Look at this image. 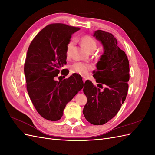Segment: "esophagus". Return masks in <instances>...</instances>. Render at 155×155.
Returning <instances> with one entry per match:
<instances>
[{
    "label": "esophagus",
    "instance_id": "1",
    "mask_svg": "<svg viewBox=\"0 0 155 155\" xmlns=\"http://www.w3.org/2000/svg\"><path fill=\"white\" fill-rule=\"evenodd\" d=\"M83 82L85 83V81L87 80V78L86 77H83Z\"/></svg>",
    "mask_w": 155,
    "mask_h": 155
}]
</instances>
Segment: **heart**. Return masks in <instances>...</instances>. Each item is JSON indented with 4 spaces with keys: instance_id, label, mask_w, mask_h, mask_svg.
<instances>
[{
    "instance_id": "1",
    "label": "heart",
    "mask_w": 155,
    "mask_h": 155,
    "mask_svg": "<svg viewBox=\"0 0 155 155\" xmlns=\"http://www.w3.org/2000/svg\"><path fill=\"white\" fill-rule=\"evenodd\" d=\"M75 43H76L75 40L72 39L68 43L67 46V56H69L70 54H71V51L75 45ZM81 43L83 45L85 46V48L89 51H94L96 49V41L90 35L83 36L81 38ZM91 68L92 67L91 64L83 62H76L70 66V70H71L72 72L79 74L80 75H83V76H85V75L87 74L88 72Z\"/></svg>"
}]
</instances>
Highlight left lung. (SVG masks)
I'll use <instances>...</instances> for the list:
<instances>
[{
	"mask_svg": "<svg viewBox=\"0 0 155 155\" xmlns=\"http://www.w3.org/2000/svg\"><path fill=\"white\" fill-rule=\"evenodd\" d=\"M94 37L104 46V52L97 63L93 77L97 87L86 81L83 92L87 102L83 113L86 120L95 125H104L117 114L127 94L129 63L127 56L118 46L110 33L97 30ZM105 88L101 91V88Z\"/></svg>",
	"mask_w": 155,
	"mask_h": 155,
	"instance_id": "8db88e82",
	"label": "left lung"
}]
</instances>
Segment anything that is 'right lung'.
Segmentation results:
<instances>
[{"instance_id": "1", "label": "right lung", "mask_w": 155, "mask_h": 155, "mask_svg": "<svg viewBox=\"0 0 155 155\" xmlns=\"http://www.w3.org/2000/svg\"><path fill=\"white\" fill-rule=\"evenodd\" d=\"M79 30L62 23L50 24L37 34L28 49L24 68L28 93L38 113L47 120H60L67 104L83 87L78 74L55 80L67 64L72 35ZM64 70L61 73L65 76L69 72Z\"/></svg>"}]
</instances>
